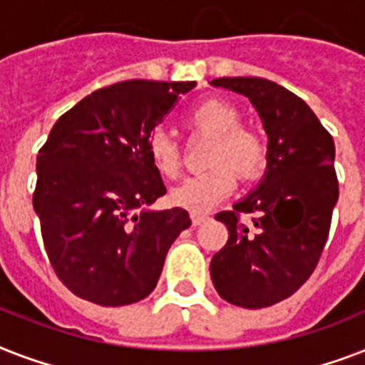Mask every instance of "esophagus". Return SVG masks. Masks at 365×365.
<instances>
[{
    "label": "esophagus",
    "instance_id": "1",
    "mask_svg": "<svg viewBox=\"0 0 365 365\" xmlns=\"http://www.w3.org/2000/svg\"><path fill=\"white\" fill-rule=\"evenodd\" d=\"M206 220H208V214H199V212H193V214H191V222H193V225H200V223H205Z\"/></svg>",
    "mask_w": 365,
    "mask_h": 365
}]
</instances>
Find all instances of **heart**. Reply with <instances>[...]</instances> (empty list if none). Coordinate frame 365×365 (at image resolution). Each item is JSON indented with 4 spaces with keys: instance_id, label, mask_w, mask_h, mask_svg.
<instances>
[{
    "instance_id": "heart-1",
    "label": "heart",
    "mask_w": 365,
    "mask_h": 365,
    "mask_svg": "<svg viewBox=\"0 0 365 365\" xmlns=\"http://www.w3.org/2000/svg\"><path fill=\"white\" fill-rule=\"evenodd\" d=\"M239 106L231 100L210 96L195 104L185 113V123L193 130L212 136L208 151V170L185 178L170 191V200L180 208L206 212L222 202L235 189L237 178L250 182L259 176L269 159L265 134L252 125H244ZM148 155L163 176L176 178L182 170V149L163 128H155L148 136Z\"/></svg>"
}]
</instances>
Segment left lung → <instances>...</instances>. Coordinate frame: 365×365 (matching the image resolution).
Masks as SVG:
<instances>
[{
	"label": "left lung",
	"mask_w": 365,
	"mask_h": 365,
	"mask_svg": "<svg viewBox=\"0 0 365 365\" xmlns=\"http://www.w3.org/2000/svg\"><path fill=\"white\" fill-rule=\"evenodd\" d=\"M248 96L269 136L265 178L257 189L216 214L229 239L210 263L214 288L231 305L263 309L294 295L324 252L339 182L334 138L309 106L261 77L212 81ZM252 216L255 229L240 222Z\"/></svg>",
	"instance_id": "1"
}]
</instances>
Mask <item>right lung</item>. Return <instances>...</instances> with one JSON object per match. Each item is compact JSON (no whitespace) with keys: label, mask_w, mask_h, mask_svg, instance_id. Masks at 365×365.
<instances>
[{"label":"right lung","mask_w":365,"mask_h":365,"mask_svg":"<svg viewBox=\"0 0 365 365\" xmlns=\"http://www.w3.org/2000/svg\"><path fill=\"white\" fill-rule=\"evenodd\" d=\"M195 81L98 88L54 123L37 157L34 210L56 277L77 297L123 307L148 297L187 210L132 212L166 193L148 136Z\"/></svg>","instance_id":"1"}]
</instances>
